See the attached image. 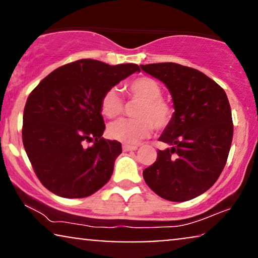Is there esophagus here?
<instances>
[{
  "instance_id": "esophagus-1",
  "label": "esophagus",
  "mask_w": 258,
  "mask_h": 258,
  "mask_svg": "<svg viewBox=\"0 0 258 258\" xmlns=\"http://www.w3.org/2000/svg\"><path fill=\"white\" fill-rule=\"evenodd\" d=\"M123 151H133L137 149V146H128V144H123Z\"/></svg>"
}]
</instances>
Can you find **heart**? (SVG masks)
<instances>
[{
	"mask_svg": "<svg viewBox=\"0 0 258 258\" xmlns=\"http://www.w3.org/2000/svg\"><path fill=\"white\" fill-rule=\"evenodd\" d=\"M129 96L139 104L134 110L136 118H121L108 126L110 139L135 146L150 135L153 126L160 130L171 121L172 109L162 97V89L150 77H139L128 84ZM101 111L105 117L114 118L123 111V101L116 89L105 91L101 100Z\"/></svg>",
	"mask_w": 258,
	"mask_h": 258,
	"instance_id": "heart-1",
	"label": "heart"
}]
</instances>
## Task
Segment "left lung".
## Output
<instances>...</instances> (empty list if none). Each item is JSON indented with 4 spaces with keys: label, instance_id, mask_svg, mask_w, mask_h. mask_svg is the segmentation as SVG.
<instances>
[{
    "label": "left lung",
    "instance_id": "8db88e82",
    "mask_svg": "<svg viewBox=\"0 0 258 258\" xmlns=\"http://www.w3.org/2000/svg\"><path fill=\"white\" fill-rule=\"evenodd\" d=\"M165 84L174 114L160 136L169 148L144 169L143 178L162 199L184 202L202 195L220 177L230 151L234 125L227 94L218 84L177 63L140 66Z\"/></svg>",
    "mask_w": 258,
    "mask_h": 258
}]
</instances>
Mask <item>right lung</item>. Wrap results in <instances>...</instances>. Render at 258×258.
I'll list each match as a JSON object with an SVG mask.
<instances>
[{
    "label": "right lung",
    "mask_w": 258,
    "mask_h": 258,
    "mask_svg": "<svg viewBox=\"0 0 258 258\" xmlns=\"http://www.w3.org/2000/svg\"><path fill=\"white\" fill-rule=\"evenodd\" d=\"M136 72L140 67L134 63L109 66L83 58L55 69L30 93L23 146L38 179L55 195L82 199L110 179L122 146L102 137L101 100Z\"/></svg>",
    "instance_id": "right-lung-1"
}]
</instances>
